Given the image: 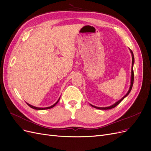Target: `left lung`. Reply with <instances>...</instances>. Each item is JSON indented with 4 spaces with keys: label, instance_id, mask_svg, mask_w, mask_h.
I'll return each instance as SVG.
<instances>
[{
    "label": "left lung",
    "instance_id": "left-lung-1",
    "mask_svg": "<svg viewBox=\"0 0 151 151\" xmlns=\"http://www.w3.org/2000/svg\"><path fill=\"white\" fill-rule=\"evenodd\" d=\"M130 52H131V53H132V72H131V83H130V88H129V91H128L127 92V93L124 96H123L121 99H120L119 101H118L117 102H116L115 104H112V105H111V106H108V107H103V108H102V107H97V106H94V105H92V104H91V106H93V107H94V108H97V109H112V108H115V106H116L117 105L119 104L122 100L124 99L126 96H127L128 95H129V94L130 93V91H131V90H132V86H133V84H134V68H133V67H134V54H133V52H132V50L130 49Z\"/></svg>",
    "mask_w": 151,
    "mask_h": 151
}]
</instances>
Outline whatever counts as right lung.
Segmentation results:
<instances>
[{
	"label": "right lung",
	"instance_id": "right-lung-1",
	"mask_svg": "<svg viewBox=\"0 0 151 151\" xmlns=\"http://www.w3.org/2000/svg\"><path fill=\"white\" fill-rule=\"evenodd\" d=\"M60 98H59V99H58V101L55 103L54 104H53L52 106H49V107H46V108H38V107H36V106H32V105H31V104H28V103H27V104L28 105V106H29V107H31V108H33V109H38V110H43V109H50V108H53V107H54L55 106V105L58 103V102L59 101V100H60Z\"/></svg>",
	"mask_w": 151,
	"mask_h": 151
}]
</instances>
